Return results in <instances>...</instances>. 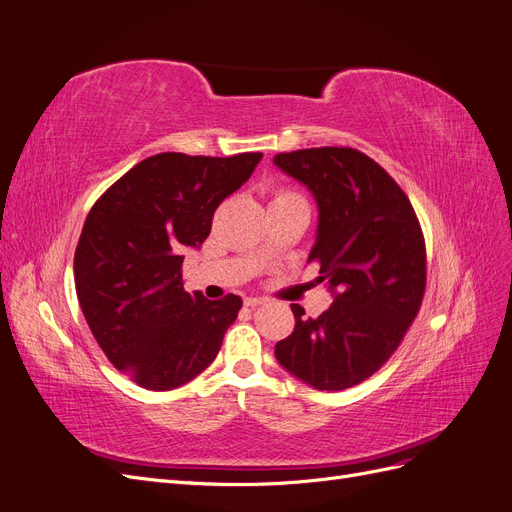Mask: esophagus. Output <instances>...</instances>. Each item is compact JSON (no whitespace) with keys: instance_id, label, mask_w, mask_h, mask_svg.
<instances>
[{"instance_id":"esophagus-1","label":"esophagus","mask_w":512,"mask_h":512,"mask_svg":"<svg viewBox=\"0 0 512 512\" xmlns=\"http://www.w3.org/2000/svg\"><path fill=\"white\" fill-rule=\"evenodd\" d=\"M262 303H265V299H260V297H245V301H243L245 307H252V309L262 305Z\"/></svg>"}]
</instances>
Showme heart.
I'll list each match as a JSON object with an SVG mask.
<instances>
[{"label":"heart","mask_w":512,"mask_h":512,"mask_svg":"<svg viewBox=\"0 0 512 512\" xmlns=\"http://www.w3.org/2000/svg\"><path fill=\"white\" fill-rule=\"evenodd\" d=\"M286 196H294V194H290V192H282V194L277 196V198H286Z\"/></svg>","instance_id":"1"}]
</instances>
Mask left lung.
Instances as JSON below:
<instances>
[{
  "label": "left lung",
  "instance_id": "obj_1",
  "mask_svg": "<svg viewBox=\"0 0 512 512\" xmlns=\"http://www.w3.org/2000/svg\"><path fill=\"white\" fill-rule=\"evenodd\" d=\"M273 164L303 183L318 207V262L333 303L318 318L292 303L294 331L275 344L288 374L318 391H344L397 350L425 292V241L408 196L365 153L320 147Z\"/></svg>",
  "mask_w": 512,
  "mask_h": 512
}]
</instances>
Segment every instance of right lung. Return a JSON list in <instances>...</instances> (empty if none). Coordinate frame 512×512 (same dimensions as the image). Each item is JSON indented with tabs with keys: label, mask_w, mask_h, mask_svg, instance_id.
<instances>
[{
	"label": "right lung",
	"mask_w": 512,
	"mask_h": 512,
	"mask_svg": "<svg viewBox=\"0 0 512 512\" xmlns=\"http://www.w3.org/2000/svg\"><path fill=\"white\" fill-rule=\"evenodd\" d=\"M262 153L203 158L158 153L91 207L74 252L79 303L121 374L170 391L205 371L243 305L183 290V250H198L222 200L252 177Z\"/></svg>",
	"instance_id": "add662e5"
}]
</instances>
